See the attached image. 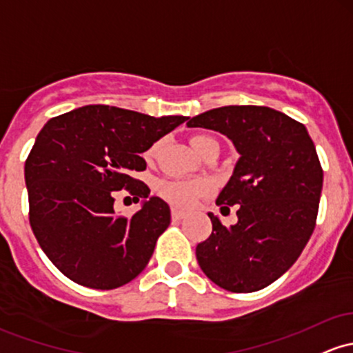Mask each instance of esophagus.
Wrapping results in <instances>:
<instances>
[{"label": "esophagus", "instance_id": "obj_1", "mask_svg": "<svg viewBox=\"0 0 353 353\" xmlns=\"http://www.w3.org/2000/svg\"><path fill=\"white\" fill-rule=\"evenodd\" d=\"M170 214H172L174 221H181L183 218H185V212L179 211V209H172V212H170Z\"/></svg>", "mask_w": 353, "mask_h": 353}]
</instances>
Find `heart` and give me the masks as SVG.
Instances as JSON below:
<instances>
[{"instance_id":"1","label":"heart","mask_w":353,"mask_h":353,"mask_svg":"<svg viewBox=\"0 0 353 353\" xmlns=\"http://www.w3.org/2000/svg\"><path fill=\"white\" fill-rule=\"evenodd\" d=\"M216 144L214 139L208 135H192L191 145L197 154H203L208 145ZM156 154V147H150L145 152V159H152ZM209 191V184L206 181H181V179H162L156 185V192L162 199L174 204L177 208L191 206L196 197L206 194Z\"/></svg>"}]
</instances>
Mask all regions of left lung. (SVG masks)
Returning a JSON list of instances; mask_svg holds the SVG:
<instances>
[{"instance_id": "1", "label": "left lung", "mask_w": 353, "mask_h": 353, "mask_svg": "<svg viewBox=\"0 0 353 353\" xmlns=\"http://www.w3.org/2000/svg\"><path fill=\"white\" fill-rule=\"evenodd\" d=\"M188 120L226 135L239 154L216 199L239 206L238 223L226 228L208 212L212 233L196 246L197 263L228 292H258L290 270L315 230L323 185L315 144L303 123L270 107L228 105Z\"/></svg>"}]
</instances>
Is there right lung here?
Here are the masks:
<instances>
[{
  "label": "right lung",
  "mask_w": 353,
  "mask_h": 353,
  "mask_svg": "<svg viewBox=\"0 0 353 353\" xmlns=\"http://www.w3.org/2000/svg\"><path fill=\"white\" fill-rule=\"evenodd\" d=\"M108 105H85L50 119L25 162L30 224L50 261L75 283L114 290L145 268L170 209L134 177L142 152L185 122ZM143 197L130 219L113 211L115 190Z\"/></svg>",
  "instance_id": "add662e5"
}]
</instances>
